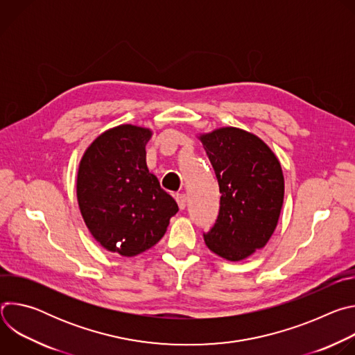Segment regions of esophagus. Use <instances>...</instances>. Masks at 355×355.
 <instances>
[{"instance_id":"34e87169","label":"esophagus","mask_w":355,"mask_h":355,"mask_svg":"<svg viewBox=\"0 0 355 355\" xmlns=\"http://www.w3.org/2000/svg\"><path fill=\"white\" fill-rule=\"evenodd\" d=\"M175 200H177V204H178V208L182 211L185 208V205H187V196L184 193H177L175 195Z\"/></svg>"}]
</instances>
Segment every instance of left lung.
Here are the masks:
<instances>
[{
	"mask_svg": "<svg viewBox=\"0 0 355 355\" xmlns=\"http://www.w3.org/2000/svg\"><path fill=\"white\" fill-rule=\"evenodd\" d=\"M215 170L220 208L204 234L211 251L241 261L271 239L284 204V174L274 151L254 133L226 126L198 136Z\"/></svg>",
	"mask_w": 355,
	"mask_h": 355,
	"instance_id": "obj_1",
	"label": "left lung"
}]
</instances>
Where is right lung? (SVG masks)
Segmentation results:
<instances>
[{
	"instance_id": "1",
	"label": "right lung",
	"mask_w": 355,
	"mask_h": 355,
	"mask_svg": "<svg viewBox=\"0 0 355 355\" xmlns=\"http://www.w3.org/2000/svg\"><path fill=\"white\" fill-rule=\"evenodd\" d=\"M153 130L119 125L101 133L84 151L77 200L92 237L111 252L135 257L157 244L178 212L177 202L146 164Z\"/></svg>"
}]
</instances>
